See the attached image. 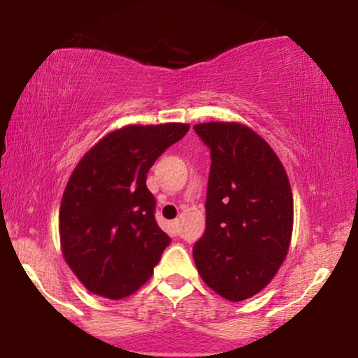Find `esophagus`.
<instances>
[{"mask_svg":"<svg viewBox=\"0 0 358 358\" xmlns=\"http://www.w3.org/2000/svg\"><path fill=\"white\" fill-rule=\"evenodd\" d=\"M171 224H173V229L176 233L179 231V220H173V222H171Z\"/></svg>","mask_w":358,"mask_h":358,"instance_id":"1","label":"esophagus"}]
</instances>
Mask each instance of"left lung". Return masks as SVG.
Segmentation results:
<instances>
[{
    "mask_svg": "<svg viewBox=\"0 0 358 358\" xmlns=\"http://www.w3.org/2000/svg\"><path fill=\"white\" fill-rule=\"evenodd\" d=\"M208 146L205 233L194 261L207 285L229 301L256 295L288 252L293 197L280 159L256 131L241 124L194 127Z\"/></svg>",
    "mask_w": 358,
    "mask_h": 358,
    "instance_id": "obj_1",
    "label": "left lung"
}]
</instances>
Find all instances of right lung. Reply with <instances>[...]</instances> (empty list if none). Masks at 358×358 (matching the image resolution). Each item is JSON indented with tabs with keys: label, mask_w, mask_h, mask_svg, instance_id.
<instances>
[{
	"label": "right lung",
	"mask_w": 358,
	"mask_h": 358,
	"mask_svg": "<svg viewBox=\"0 0 358 358\" xmlns=\"http://www.w3.org/2000/svg\"><path fill=\"white\" fill-rule=\"evenodd\" d=\"M187 131V124L124 127L73 171L60 205V241L66 264L90 292L120 300L148 282L171 238L155 220L146 174Z\"/></svg>",
	"instance_id": "obj_1"
}]
</instances>
